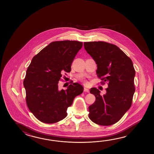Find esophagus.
<instances>
[{"instance_id": "1", "label": "esophagus", "mask_w": 154, "mask_h": 154, "mask_svg": "<svg viewBox=\"0 0 154 154\" xmlns=\"http://www.w3.org/2000/svg\"><path fill=\"white\" fill-rule=\"evenodd\" d=\"M84 91L87 92H89V90H88V88H84Z\"/></svg>"}]
</instances>
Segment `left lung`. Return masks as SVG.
<instances>
[{
	"label": "left lung",
	"mask_w": 154,
	"mask_h": 154,
	"mask_svg": "<svg viewBox=\"0 0 154 154\" xmlns=\"http://www.w3.org/2000/svg\"><path fill=\"white\" fill-rule=\"evenodd\" d=\"M86 52L97 64V75L108 82L106 94L102 96L97 88L90 93L96 101L89 106V118L101 125H114L131 107L135 92L133 64L131 58L117 46L102 41L84 43Z\"/></svg>",
	"instance_id": "1"
}]
</instances>
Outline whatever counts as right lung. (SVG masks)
I'll return each instance as SVG.
<instances>
[{"instance_id": "right-lung-1", "label": "right lung", "mask_w": 154, "mask_h": 154, "mask_svg": "<svg viewBox=\"0 0 154 154\" xmlns=\"http://www.w3.org/2000/svg\"><path fill=\"white\" fill-rule=\"evenodd\" d=\"M82 42L76 41H54L33 57L26 70L23 86L29 111L39 121L52 124L67 116L68 107L84 88L79 83L69 85L66 90L58 88L64 72L71 65Z\"/></svg>"}]
</instances>
